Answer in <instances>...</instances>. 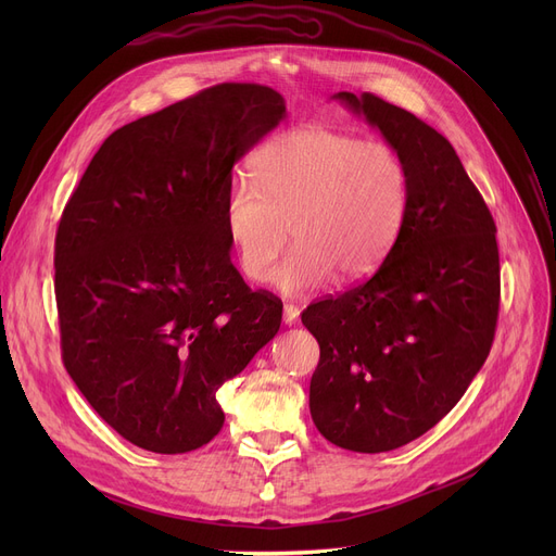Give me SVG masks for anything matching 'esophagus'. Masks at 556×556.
Wrapping results in <instances>:
<instances>
[{
	"instance_id": "obj_1",
	"label": "esophagus",
	"mask_w": 556,
	"mask_h": 556,
	"mask_svg": "<svg viewBox=\"0 0 556 556\" xmlns=\"http://www.w3.org/2000/svg\"><path fill=\"white\" fill-rule=\"evenodd\" d=\"M300 317V308L295 304H283V325L293 327Z\"/></svg>"
}]
</instances>
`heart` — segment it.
<instances>
[{
    "label": "heart",
    "instance_id": "1",
    "mask_svg": "<svg viewBox=\"0 0 556 556\" xmlns=\"http://www.w3.org/2000/svg\"><path fill=\"white\" fill-rule=\"evenodd\" d=\"M252 173L254 185L227 189L225 229L252 281L270 279L291 229L296 248L273 276L286 295H304L333 273L367 279L392 252L410 204V173L392 143L325 126L273 137Z\"/></svg>",
    "mask_w": 556,
    "mask_h": 556
}]
</instances>
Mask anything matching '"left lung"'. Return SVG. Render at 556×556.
I'll list each match as a JSON object with an SVG mask.
<instances>
[{
  "label": "left lung",
  "mask_w": 556,
  "mask_h": 556,
  "mask_svg": "<svg viewBox=\"0 0 556 556\" xmlns=\"http://www.w3.org/2000/svg\"><path fill=\"white\" fill-rule=\"evenodd\" d=\"M410 173L399 239L367 281L313 302L311 417L340 448L386 453L440 424L484 365L501 308L495 223L451 141L376 94L338 92Z\"/></svg>",
  "instance_id": "8db88e82"
}]
</instances>
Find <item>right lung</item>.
I'll list each match as a JSON object with an SVG mask.
<instances>
[{
	"label": "right lung",
	"mask_w": 556,
	"mask_h": 556,
	"mask_svg": "<svg viewBox=\"0 0 556 556\" xmlns=\"http://www.w3.org/2000/svg\"><path fill=\"white\" fill-rule=\"evenodd\" d=\"M286 114L273 87L220 83L114 130L55 231V304L67 374L130 444H210L218 388L281 325L229 256L231 168Z\"/></svg>",
	"instance_id": "add662e5"
}]
</instances>
